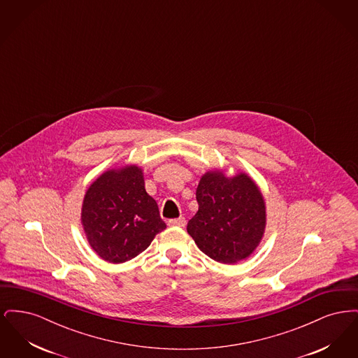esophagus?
I'll list each match as a JSON object with an SVG mask.
<instances>
[{"instance_id": "1", "label": "esophagus", "mask_w": 358, "mask_h": 358, "mask_svg": "<svg viewBox=\"0 0 358 358\" xmlns=\"http://www.w3.org/2000/svg\"><path fill=\"white\" fill-rule=\"evenodd\" d=\"M185 224H187V220H185V217H178V219H171L169 220V225L171 227H185Z\"/></svg>"}]
</instances>
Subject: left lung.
<instances>
[{"label":"left lung","instance_id":"1","mask_svg":"<svg viewBox=\"0 0 358 358\" xmlns=\"http://www.w3.org/2000/svg\"><path fill=\"white\" fill-rule=\"evenodd\" d=\"M196 199L199 210L187 229L205 255L234 264L254 252L264 234L266 205L247 174L227 178L220 171H208Z\"/></svg>","mask_w":358,"mask_h":358}]
</instances>
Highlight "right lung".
I'll return each mask as SVG.
<instances>
[{
    "label": "right lung",
    "instance_id": "add662e5",
    "mask_svg": "<svg viewBox=\"0 0 358 358\" xmlns=\"http://www.w3.org/2000/svg\"><path fill=\"white\" fill-rule=\"evenodd\" d=\"M82 222L92 250L110 263L139 255L166 228L138 166L106 171L94 181L85 193Z\"/></svg>",
    "mask_w": 358,
    "mask_h": 358
}]
</instances>
